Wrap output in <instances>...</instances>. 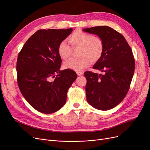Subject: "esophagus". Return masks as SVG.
Masks as SVG:
<instances>
[{
  "mask_svg": "<svg viewBox=\"0 0 150 150\" xmlns=\"http://www.w3.org/2000/svg\"><path fill=\"white\" fill-rule=\"evenodd\" d=\"M76 73L78 76H82V75H83L84 72L82 71H78V72H76Z\"/></svg>",
  "mask_w": 150,
  "mask_h": 150,
  "instance_id": "1",
  "label": "esophagus"
}]
</instances>
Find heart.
Listing matches in <instances>:
<instances>
[{"label": "heart", "mask_w": 150, "mask_h": 150, "mask_svg": "<svg viewBox=\"0 0 150 150\" xmlns=\"http://www.w3.org/2000/svg\"><path fill=\"white\" fill-rule=\"evenodd\" d=\"M69 41L73 47H81L80 59H73L66 62L64 68L75 71H81L89 67L93 61H97L101 57L103 51V42L102 39L93 36L92 34L84 33L81 30H77L69 37ZM57 51L59 56L64 60L69 58L72 49L66 42L63 40L58 46Z\"/></svg>", "instance_id": "1"}]
</instances>
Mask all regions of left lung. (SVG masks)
Wrapping results in <instances>:
<instances>
[{
	"label": "left lung",
	"mask_w": 150,
	"mask_h": 150,
	"mask_svg": "<svg viewBox=\"0 0 150 150\" xmlns=\"http://www.w3.org/2000/svg\"><path fill=\"white\" fill-rule=\"evenodd\" d=\"M83 30L97 35L103 42L102 55L93 67L104 74L84 72L86 99L97 110H111L123 100L129 89L134 72L132 50L123 36L108 26Z\"/></svg>",
	"instance_id": "8db88e82"
}]
</instances>
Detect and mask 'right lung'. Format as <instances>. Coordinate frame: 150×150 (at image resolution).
I'll return each mask as SVG.
<instances>
[{
	"label": "right lung",
	"instance_id": "obj_1",
	"mask_svg": "<svg viewBox=\"0 0 150 150\" xmlns=\"http://www.w3.org/2000/svg\"><path fill=\"white\" fill-rule=\"evenodd\" d=\"M72 31V28L39 30L18 55L16 68L21 92L31 106L44 114L55 112L64 105L67 91L77 78L74 71L60 70L62 60L57 51L59 44Z\"/></svg>",
	"mask_w": 150,
	"mask_h": 150
}]
</instances>
